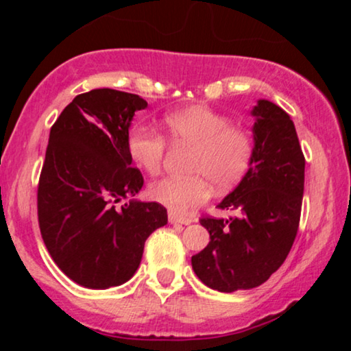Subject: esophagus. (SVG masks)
<instances>
[{"instance_id": "1", "label": "esophagus", "mask_w": 351, "mask_h": 351, "mask_svg": "<svg viewBox=\"0 0 351 351\" xmlns=\"http://www.w3.org/2000/svg\"><path fill=\"white\" fill-rule=\"evenodd\" d=\"M169 222L171 223H180V225H190L191 222H193V220H191L190 217H184V215L169 213Z\"/></svg>"}]
</instances>
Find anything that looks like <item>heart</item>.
I'll return each instance as SVG.
<instances>
[{
	"instance_id": "obj_1",
	"label": "heart",
	"mask_w": 351,
	"mask_h": 351,
	"mask_svg": "<svg viewBox=\"0 0 351 351\" xmlns=\"http://www.w3.org/2000/svg\"><path fill=\"white\" fill-rule=\"evenodd\" d=\"M167 136L176 145L195 148L190 161L191 177H162L152 182L148 195L174 213H185L206 203L214 186L223 190L238 184L254 158V136L246 128L233 126L225 114L196 105L165 117ZM128 153L147 174H158L166 158V138L145 126L128 134Z\"/></svg>"
}]
</instances>
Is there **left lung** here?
I'll use <instances>...</instances> for the list:
<instances>
[{
	"label": "left lung",
	"mask_w": 351,
	"mask_h": 351,
	"mask_svg": "<svg viewBox=\"0 0 351 351\" xmlns=\"http://www.w3.org/2000/svg\"><path fill=\"white\" fill-rule=\"evenodd\" d=\"M256 148L251 166L217 208L234 217H203L210 241L191 257L196 276L220 292L252 289L286 261L300 222L305 158L295 126L270 100L252 108Z\"/></svg>",
	"instance_id": "8db88e82"
}]
</instances>
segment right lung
Returning a JSON list of instances; mask_svg holds the SVG:
<instances>
[{"mask_svg":"<svg viewBox=\"0 0 351 351\" xmlns=\"http://www.w3.org/2000/svg\"><path fill=\"white\" fill-rule=\"evenodd\" d=\"M143 108L137 94L93 89L76 95L51 128L38 222L52 261L89 289L131 280L147 238L167 223L160 203L131 199L114 208L143 185L126 145L132 117Z\"/></svg>","mask_w":351,"mask_h":351,"instance_id":"obj_1","label":"right lung"}]
</instances>
